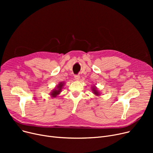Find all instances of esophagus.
Segmentation results:
<instances>
[{"label":"esophagus","instance_id":"34e87169","mask_svg":"<svg viewBox=\"0 0 153 153\" xmlns=\"http://www.w3.org/2000/svg\"><path fill=\"white\" fill-rule=\"evenodd\" d=\"M79 79H80V76L79 75L74 76V80H76V81H79Z\"/></svg>","mask_w":153,"mask_h":153}]
</instances>
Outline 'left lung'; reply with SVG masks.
Segmentation results:
<instances>
[{"instance_id": "obj_1", "label": "left lung", "mask_w": 153, "mask_h": 153, "mask_svg": "<svg viewBox=\"0 0 153 153\" xmlns=\"http://www.w3.org/2000/svg\"><path fill=\"white\" fill-rule=\"evenodd\" d=\"M92 91L93 92V94H94L95 95L99 96L100 95V92L97 90V88L96 87L95 85L92 87Z\"/></svg>"}]
</instances>
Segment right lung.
<instances>
[{"label":"right lung","mask_w":153,"mask_h":153,"mask_svg":"<svg viewBox=\"0 0 153 153\" xmlns=\"http://www.w3.org/2000/svg\"><path fill=\"white\" fill-rule=\"evenodd\" d=\"M64 82H61L56 85V87L53 90H52L51 92L50 93V95L52 97H54V98L56 97H57V95H58L61 93V90L64 86Z\"/></svg>","instance_id":"right-lung-1"}]
</instances>
